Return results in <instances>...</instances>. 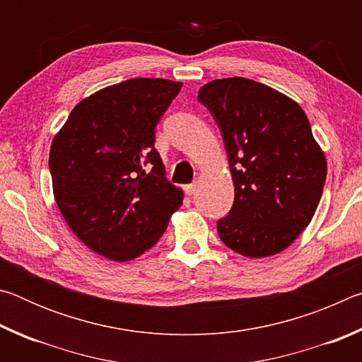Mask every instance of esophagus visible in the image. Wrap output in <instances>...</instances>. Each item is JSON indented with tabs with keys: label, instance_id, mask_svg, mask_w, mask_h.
<instances>
[{
	"label": "esophagus",
	"instance_id": "34e87169",
	"mask_svg": "<svg viewBox=\"0 0 362 362\" xmlns=\"http://www.w3.org/2000/svg\"><path fill=\"white\" fill-rule=\"evenodd\" d=\"M196 183H189V185H185V193L188 194V196H192V194H194V192H196Z\"/></svg>",
	"mask_w": 362,
	"mask_h": 362
}]
</instances>
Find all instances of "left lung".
Wrapping results in <instances>:
<instances>
[{
	"label": "left lung",
	"instance_id": "8db88e82",
	"mask_svg": "<svg viewBox=\"0 0 362 362\" xmlns=\"http://www.w3.org/2000/svg\"><path fill=\"white\" fill-rule=\"evenodd\" d=\"M222 132L235 185L217 222L225 246L250 259L283 252L313 218L327 163L302 107L252 79H214L198 93Z\"/></svg>",
	"mask_w": 362,
	"mask_h": 362
}]
</instances>
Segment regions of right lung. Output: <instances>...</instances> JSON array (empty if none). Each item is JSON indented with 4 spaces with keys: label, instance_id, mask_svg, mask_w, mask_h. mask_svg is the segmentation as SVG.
Segmentation results:
<instances>
[{
    "label": "right lung",
    "instance_id": "obj_1",
    "mask_svg": "<svg viewBox=\"0 0 362 362\" xmlns=\"http://www.w3.org/2000/svg\"><path fill=\"white\" fill-rule=\"evenodd\" d=\"M180 89L163 78L108 86L79 102L52 140L59 211L108 260L129 262L155 246L182 206L183 192L166 179L155 148V127Z\"/></svg>",
    "mask_w": 362,
    "mask_h": 362
}]
</instances>
